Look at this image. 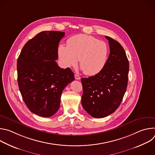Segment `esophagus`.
I'll use <instances>...</instances> for the list:
<instances>
[{"label":"esophagus","mask_w":155,"mask_h":155,"mask_svg":"<svg viewBox=\"0 0 155 155\" xmlns=\"http://www.w3.org/2000/svg\"><path fill=\"white\" fill-rule=\"evenodd\" d=\"M80 77L78 75H77V74H75V78L76 79V80H80Z\"/></svg>","instance_id":"esophagus-1"}]
</instances>
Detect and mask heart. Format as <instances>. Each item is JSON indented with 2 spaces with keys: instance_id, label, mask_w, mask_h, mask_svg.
Returning a JSON list of instances; mask_svg holds the SVG:
<instances>
[{
  "instance_id": "b5f03b06",
  "label": "heart",
  "mask_w": 155,
  "mask_h": 155,
  "mask_svg": "<svg viewBox=\"0 0 155 155\" xmlns=\"http://www.w3.org/2000/svg\"><path fill=\"white\" fill-rule=\"evenodd\" d=\"M109 53V47L105 41L86 34L72 36L68 40L67 46L61 44L58 48V55L64 67H75L79 59L84 74L90 76L104 68Z\"/></svg>"
}]
</instances>
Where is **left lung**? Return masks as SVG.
Instances as JSON below:
<instances>
[{
  "instance_id": "obj_1",
  "label": "left lung",
  "mask_w": 155,
  "mask_h": 155,
  "mask_svg": "<svg viewBox=\"0 0 155 155\" xmlns=\"http://www.w3.org/2000/svg\"><path fill=\"white\" fill-rule=\"evenodd\" d=\"M110 54L104 68L98 74L82 78L81 104L94 118L105 117L120 106L126 91L129 61L120 43L108 36Z\"/></svg>"
}]
</instances>
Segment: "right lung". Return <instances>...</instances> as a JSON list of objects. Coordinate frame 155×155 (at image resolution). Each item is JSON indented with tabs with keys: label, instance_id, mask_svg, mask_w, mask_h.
<instances>
[{
	"label": "right lung",
	"instance_id": "1",
	"mask_svg": "<svg viewBox=\"0 0 155 155\" xmlns=\"http://www.w3.org/2000/svg\"><path fill=\"white\" fill-rule=\"evenodd\" d=\"M65 33L43 31L29 40L17 61L18 83L25 103L38 116H53L60 106L62 91L74 80L70 68H60L58 48Z\"/></svg>",
	"mask_w": 155,
	"mask_h": 155
}]
</instances>
